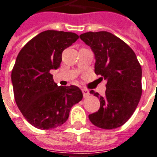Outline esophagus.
<instances>
[{
	"label": "esophagus",
	"mask_w": 157,
	"mask_h": 157,
	"mask_svg": "<svg viewBox=\"0 0 157 157\" xmlns=\"http://www.w3.org/2000/svg\"><path fill=\"white\" fill-rule=\"evenodd\" d=\"M82 92H83V97H84V98H88V97L89 96V94H90L88 89H82Z\"/></svg>",
	"instance_id": "34e87169"
}]
</instances>
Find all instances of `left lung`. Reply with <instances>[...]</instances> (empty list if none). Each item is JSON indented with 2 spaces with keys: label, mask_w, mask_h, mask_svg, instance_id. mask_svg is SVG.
Segmentation results:
<instances>
[{
  "label": "left lung",
  "mask_w": 157,
  "mask_h": 157,
  "mask_svg": "<svg viewBox=\"0 0 157 157\" xmlns=\"http://www.w3.org/2000/svg\"><path fill=\"white\" fill-rule=\"evenodd\" d=\"M79 37L94 53L95 74L107 80L105 96L90 91L100 99V108L88 118L102 129L119 128L135 112L142 93L141 67L136 54L124 41L107 31H90Z\"/></svg>",
  "instance_id": "left-lung-1"
}]
</instances>
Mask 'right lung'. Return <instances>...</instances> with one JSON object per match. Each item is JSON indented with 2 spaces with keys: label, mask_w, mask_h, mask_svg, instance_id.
I'll list each match as a JSON object with an SVG mask.
<instances>
[{
  "label": "right lung",
  "mask_w": 157,
  "mask_h": 157,
  "mask_svg": "<svg viewBox=\"0 0 157 157\" xmlns=\"http://www.w3.org/2000/svg\"><path fill=\"white\" fill-rule=\"evenodd\" d=\"M78 39L75 33L45 30L31 39L17 55L11 72L17 107L35 128L48 130L68 120L70 109L83 98L77 86H58L50 74L62 53Z\"/></svg>",
  "instance_id": "add662e5"
}]
</instances>
